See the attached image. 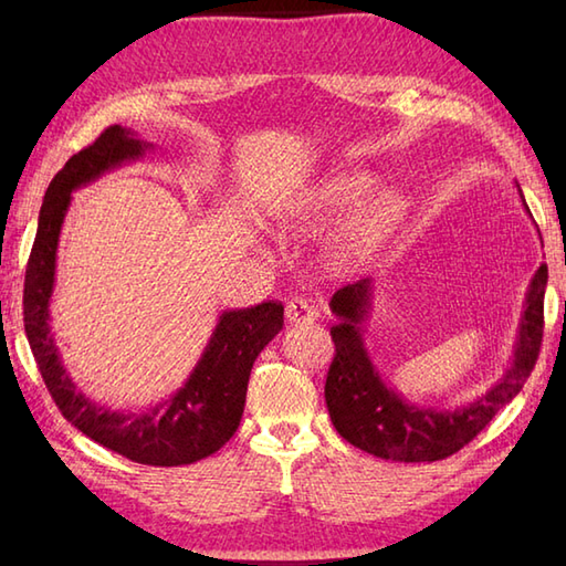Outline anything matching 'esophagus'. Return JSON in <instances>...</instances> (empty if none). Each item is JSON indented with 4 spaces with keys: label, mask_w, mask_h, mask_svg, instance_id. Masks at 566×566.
Returning <instances> with one entry per match:
<instances>
[{
    "label": "esophagus",
    "mask_w": 566,
    "mask_h": 566,
    "mask_svg": "<svg viewBox=\"0 0 566 566\" xmlns=\"http://www.w3.org/2000/svg\"><path fill=\"white\" fill-rule=\"evenodd\" d=\"M284 316L292 323V326H302V323H314L318 314H316V308L306 302V298H292V302L284 308Z\"/></svg>",
    "instance_id": "esophagus-1"
}]
</instances>
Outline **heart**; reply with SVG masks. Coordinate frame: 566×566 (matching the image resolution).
<instances>
[{
	"label": "heart",
	"mask_w": 566,
	"mask_h": 566,
	"mask_svg": "<svg viewBox=\"0 0 566 566\" xmlns=\"http://www.w3.org/2000/svg\"><path fill=\"white\" fill-rule=\"evenodd\" d=\"M365 167L328 172L308 187L274 203V221L290 233H314L340 213L350 211L328 245V258L340 270L369 260L406 219L408 195L399 185H377Z\"/></svg>",
	"instance_id": "b5f03b06"
}]
</instances>
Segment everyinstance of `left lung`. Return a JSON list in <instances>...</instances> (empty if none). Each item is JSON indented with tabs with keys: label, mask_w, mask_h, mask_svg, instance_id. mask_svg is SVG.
Here are the masks:
<instances>
[{
	"label": "left lung",
	"mask_w": 566,
	"mask_h": 566,
	"mask_svg": "<svg viewBox=\"0 0 566 566\" xmlns=\"http://www.w3.org/2000/svg\"><path fill=\"white\" fill-rule=\"evenodd\" d=\"M515 191L525 213L533 216L518 182ZM545 286L547 264H539L527 284L511 365L474 401L452 408L411 401L381 377L365 345L375 282L365 276L343 286L331 298L338 323L331 328L335 357L326 379V406L335 430L355 448L391 462H436L464 448L531 377L543 343Z\"/></svg>",
	"instance_id": "1"
}]
</instances>
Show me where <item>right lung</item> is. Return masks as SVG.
Listing matches in <instances>:
<instances>
[{
	"mask_svg": "<svg viewBox=\"0 0 566 566\" xmlns=\"http://www.w3.org/2000/svg\"><path fill=\"white\" fill-rule=\"evenodd\" d=\"M155 146L134 128L109 126L65 163L48 185L23 282V326L48 391L72 426L138 464L177 467L199 462L233 438L245 408L250 369L284 326V306L264 302L226 308L216 321L199 363L182 387L143 411H122L77 389L51 331L57 243L72 191L126 163L143 160Z\"/></svg>",
	"mask_w": 566,
	"mask_h": 566,
	"instance_id": "obj_1",
	"label": "right lung"
}]
</instances>
